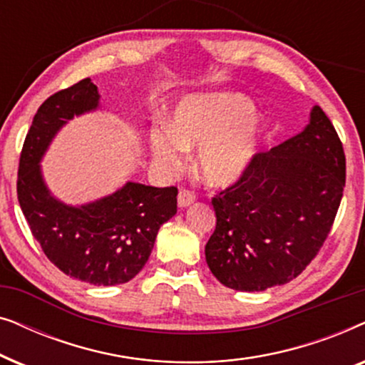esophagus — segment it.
Wrapping results in <instances>:
<instances>
[{
  "instance_id": "34e87169",
  "label": "esophagus",
  "mask_w": 365,
  "mask_h": 365,
  "mask_svg": "<svg viewBox=\"0 0 365 365\" xmlns=\"http://www.w3.org/2000/svg\"><path fill=\"white\" fill-rule=\"evenodd\" d=\"M196 201V194L191 192V191H186V189H182V191H179L178 194V204L179 207H187L191 206V204Z\"/></svg>"
}]
</instances>
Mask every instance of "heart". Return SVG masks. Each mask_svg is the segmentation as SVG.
Instances as JSON below:
<instances>
[{
    "instance_id": "b5f03b06",
    "label": "heart",
    "mask_w": 365,
    "mask_h": 365,
    "mask_svg": "<svg viewBox=\"0 0 365 365\" xmlns=\"http://www.w3.org/2000/svg\"><path fill=\"white\" fill-rule=\"evenodd\" d=\"M252 101L239 93L194 94L173 111L171 128H154L149 146L166 174L182 168L187 149L199 148L204 181L227 187L246 176L261 151L264 124Z\"/></svg>"
}]
</instances>
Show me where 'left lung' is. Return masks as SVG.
<instances>
[{"instance_id":"obj_1","label":"left lung","mask_w":365,"mask_h":365,"mask_svg":"<svg viewBox=\"0 0 365 365\" xmlns=\"http://www.w3.org/2000/svg\"><path fill=\"white\" fill-rule=\"evenodd\" d=\"M346 186V156L319 106L309 124L212 197L216 229L206 262L234 291L261 292L297 277L316 257Z\"/></svg>"}]
</instances>
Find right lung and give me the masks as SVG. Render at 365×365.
Instances as JSON below:
<instances>
[{"mask_svg":"<svg viewBox=\"0 0 365 365\" xmlns=\"http://www.w3.org/2000/svg\"><path fill=\"white\" fill-rule=\"evenodd\" d=\"M91 78L49 96L24 139L18 201L46 257L66 276L93 286H116L148 262L159 227L178 211V189L128 181L109 196L71 206L49 191L41 159L69 119L99 108Z\"/></svg>","mask_w":365,"mask_h":365,"instance_id":"add662e5","label":"right lung"}]
</instances>
